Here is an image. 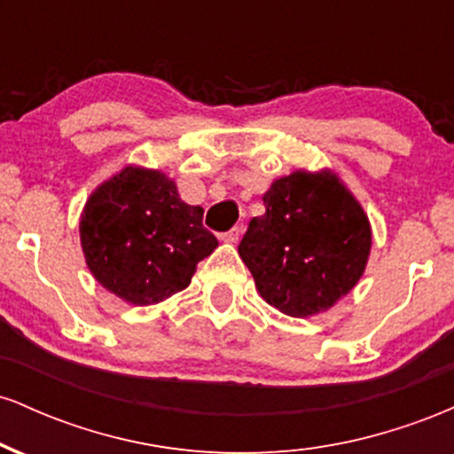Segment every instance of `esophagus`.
<instances>
[{
    "label": "esophagus",
    "instance_id": "1",
    "mask_svg": "<svg viewBox=\"0 0 454 454\" xmlns=\"http://www.w3.org/2000/svg\"><path fill=\"white\" fill-rule=\"evenodd\" d=\"M241 232H243L241 226H234L228 232H223L220 239H222V241H226V243H237L239 239H241Z\"/></svg>",
    "mask_w": 454,
    "mask_h": 454
}]
</instances>
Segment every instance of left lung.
I'll return each mask as SVG.
<instances>
[{"instance_id": "left-lung-1", "label": "left lung", "mask_w": 454, "mask_h": 454, "mask_svg": "<svg viewBox=\"0 0 454 454\" xmlns=\"http://www.w3.org/2000/svg\"><path fill=\"white\" fill-rule=\"evenodd\" d=\"M267 213L249 222L239 254L260 296L288 316L333 307L361 279L372 228L335 175L299 170L262 196Z\"/></svg>"}]
</instances>
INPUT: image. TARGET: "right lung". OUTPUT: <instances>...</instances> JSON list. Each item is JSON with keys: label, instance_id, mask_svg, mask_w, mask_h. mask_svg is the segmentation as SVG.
<instances>
[{"label": "right lung", "instance_id": "1", "mask_svg": "<svg viewBox=\"0 0 454 454\" xmlns=\"http://www.w3.org/2000/svg\"><path fill=\"white\" fill-rule=\"evenodd\" d=\"M81 243L93 278L132 305L181 293L217 247L202 226V207L181 200L166 175L132 166L87 200Z\"/></svg>", "mask_w": 454, "mask_h": 454}]
</instances>
